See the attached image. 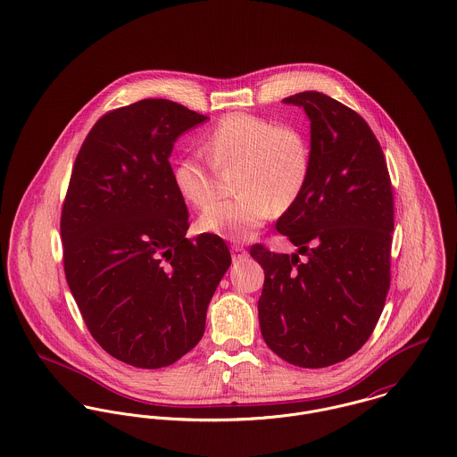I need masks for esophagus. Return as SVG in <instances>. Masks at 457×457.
Returning <instances> with one entry per match:
<instances>
[{
	"instance_id": "1",
	"label": "esophagus",
	"mask_w": 457,
	"mask_h": 457,
	"mask_svg": "<svg viewBox=\"0 0 457 457\" xmlns=\"http://www.w3.org/2000/svg\"><path fill=\"white\" fill-rule=\"evenodd\" d=\"M231 252H233L235 261H240V259L246 257V250L242 245H231Z\"/></svg>"
}]
</instances>
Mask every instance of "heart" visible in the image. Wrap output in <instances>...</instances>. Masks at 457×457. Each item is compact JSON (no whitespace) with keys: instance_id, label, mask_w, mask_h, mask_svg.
<instances>
[{"instance_id":"obj_1","label":"heart","mask_w":457,"mask_h":457,"mask_svg":"<svg viewBox=\"0 0 457 457\" xmlns=\"http://www.w3.org/2000/svg\"><path fill=\"white\" fill-rule=\"evenodd\" d=\"M204 149L211 163L184 156L172 172L184 202L204 209L217 195V172L240 162L238 196L217 202L198 219L204 233L229 242L252 238L277 209L290 207L303 193L310 176L312 153L306 137L294 127L248 114L231 112L205 136Z\"/></svg>"}]
</instances>
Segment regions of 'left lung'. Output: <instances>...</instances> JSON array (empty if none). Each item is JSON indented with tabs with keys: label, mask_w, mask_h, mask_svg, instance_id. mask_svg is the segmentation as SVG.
<instances>
[{
	"label": "left lung",
	"mask_w": 457,
	"mask_h": 457,
	"mask_svg": "<svg viewBox=\"0 0 457 457\" xmlns=\"http://www.w3.org/2000/svg\"><path fill=\"white\" fill-rule=\"evenodd\" d=\"M283 103L301 105L312 121V165L277 222L297 253L250 246L264 270L259 323L285 361L321 369L358 352L383 313L393 189L383 149L358 112L313 90Z\"/></svg>",
	"instance_id": "8db88e82"
}]
</instances>
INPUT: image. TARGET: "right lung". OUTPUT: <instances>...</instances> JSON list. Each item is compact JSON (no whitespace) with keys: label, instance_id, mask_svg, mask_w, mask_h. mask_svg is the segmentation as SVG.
<instances>
[{"label":"right lung","instance_id":"1","mask_svg":"<svg viewBox=\"0 0 457 457\" xmlns=\"http://www.w3.org/2000/svg\"><path fill=\"white\" fill-rule=\"evenodd\" d=\"M207 116L167 99L104 114L76 156L61 215L64 271L92 337L120 361L160 369L205 332L231 266L220 237L186 238L174 142Z\"/></svg>","mask_w":457,"mask_h":457}]
</instances>
